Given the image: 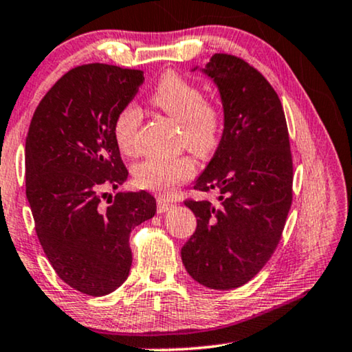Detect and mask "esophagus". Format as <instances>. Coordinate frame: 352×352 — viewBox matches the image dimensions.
Masks as SVG:
<instances>
[{
    "mask_svg": "<svg viewBox=\"0 0 352 352\" xmlns=\"http://www.w3.org/2000/svg\"><path fill=\"white\" fill-rule=\"evenodd\" d=\"M170 207L172 202L164 199V197H157V212H160V214H164V212L169 210Z\"/></svg>",
    "mask_w": 352,
    "mask_h": 352,
    "instance_id": "34e87169",
    "label": "esophagus"
}]
</instances>
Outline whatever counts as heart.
I'll return each instance as SVG.
<instances>
[{
    "label": "heart",
    "instance_id": "obj_1",
    "mask_svg": "<svg viewBox=\"0 0 352 352\" xmlns=\"http://www.w3.org/2000/svg\"><path fill=\"white\" fill-rule=\"evenodd\" d=\"M150 100L156 108L182 122V140L197 156H209L219 148L225 129V111L219 102L207 100L196 84L177 73H166L153 89ZM142 111L135 103H127L113 121V138L124 155L137 148V132ZM196 172L191 156H151L133 169V180L140 188L167 192L190 180Z\"/></svg>",
    "mask_w": 352,
    "mask_h": 352
}]
</instances>
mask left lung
<instances>
[{
    "label": "left lung",
    "mask_w": 352,
    "mask_h": 352,
    "mask_svg": "<svg viewBox=\"0 0 352 352\" xmlns=\"http://www.w3.org/2000/svg\"><path fill=\"white\" fill-rule=\"evenodd\" d=\"M202 72L219 87L225 129L195 190L220 196L217 206L185 201L197 226L182 261L199 284L231 290L274 254L292 206L294 166L282 103L266 78L230 54H214Z\"/></svg>",
    "instance_id": "8db88e82"
}]
</instances>
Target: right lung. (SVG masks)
Here are the masks:
<instances>
[{"label":"right lung","mask_w":352,"mask_h":352,"mask_svg":"<svg viewBox=\"0 0 352 352\" xmlns=\"http://www.w3.org/2000/svg\"><path fill=\"white\" fill-rule=\"evenodd\" d=\"M143 79L140 70L105 63L76 67L49 89L30 122L25 185L34 230L58 277L86 295H108L127 279L131 231L156 214L150 192H107L129 175L113 121Z\"/></svg>","instance_id":"right-lung-1"}]
</instances>
